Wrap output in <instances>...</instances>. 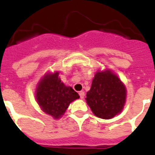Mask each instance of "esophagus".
Returning <instances> with one entry per match:
<instances>
[{"label": "esophagus", "mask_w": 155, "mask_h": 155, "mask_svg": "<svg viewBox=\"0 0 155 155\" xmlns=\"http://www.w3.org/2000/svg\"><path fill=\"white\" fill-rule=\"evenodd\" d=\"M79 95H80V98H83L84 97V91H80V92H79Z\"/></svg>", "instance_id": "34e87169"}]
</instances>
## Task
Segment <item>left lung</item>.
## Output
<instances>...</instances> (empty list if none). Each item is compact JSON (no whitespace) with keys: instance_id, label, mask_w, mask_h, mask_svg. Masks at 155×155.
<instances>
[{"instance_id":"left-lung-1","label":"left lung","mask_w":155,"mask_h":155,"mask_svg":"<svg viewBox=\"0 0 155 155\" xmlns=\"http://www.w3.org/2000/svg\"><path fill=\"white\" fill-rule=\"evenodd\" d=\"M86 101L94 115L109 120L122 111L126 101V88L111 71L97 72Z\"/></svg>"}]
</instances>
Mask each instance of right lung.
<instances>
[{
  "instance_id": "1",
  "label": "right lung",
  "mask_w": 155,
  "mask_h": 155,
  "mask_svg": "<svg viewBox=\"0 0 155 155\" xmlns=\"http://www.w3.org/2000/svg\"><path fill=\"white\" fill-rule=\"evenodd\" d=\"M35 95L42 111L54 119L64 115L70 103L79 98L78 94L72 87H66L61 82L58 72L48 74L39 82Z\"/></svg>"
}]
</instances>
